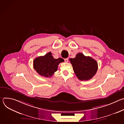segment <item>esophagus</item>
Masks as SVG:
<instances>
[{
    "instance_id": "obj_1",
    "label": "esophagus",
    "mask_w": 124,
    "mask_h": 124,
    "mask_svg": "<svg viewBox=\"0 0 124 124\" xmlns=\"http://www.w3.org/2000/svg\"><path fill=\"white\" fill-rule=\"evenodd\" d=\"M64 60H65V62H68V58H66V59H64Z\"/></svg>"
}]
</instances>
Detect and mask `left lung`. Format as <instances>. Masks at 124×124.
Listing matches in <instances>:
<instances>
[{
    "label": "left lung",
    "mask_w": 124,
    "mask_h": 124,
    "mask_svg": "<svg viewBox=\"0 0 124 124\" xmlns=\"http://www.w3.org/2000/svg\"><path fill=\"white\" fill-rule=\"evenodd\" d=\"M69 60L76 76L80 80H89L97 73L98 63L90 56H86L82 53H78L75 58Z\"/></svg>",
    "instance_id": "8db88e82"
}]
</instances>
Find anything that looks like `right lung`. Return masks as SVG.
Returning a JSON list of instances; mask_svg holds the SVG:
<instances>
[{
	"mask_svg": "<svg viewBox=\"0 0 124 124\" xmlns=\"http://www.w3.org/2000/svg\"><path fill=\"white\" fill-rule=\"evenodd\" d=\"M64 62L63 59H55L49 52L43 56H39L33 61V67L41 76L50 78L57 71L59 63Z\"/></svg>",
	"mask_w": 124,
	"mask_h": 124,
	"instance_id": "1",
	"label": "right lung"
}]
</instances>
